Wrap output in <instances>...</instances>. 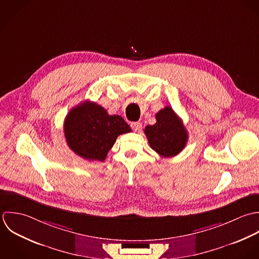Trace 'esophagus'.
Returning <instances> with one entry per match:
<instances>
[{"instance_id": "34e87169", "label": "esophagus", "mask_w": 259, "mask_h": 259, "mask_svg": "<svg viewBox=\"0 0 259 259\" xmlns=\"http://www.w3.org/2000/svg\"><path fill=\"white\" fill-rule=\"evenodd\" d=\"M131 128L135 131V132H139L142 128V124L139 122H133L131 123Z\"/></svg>"}]
</instances>
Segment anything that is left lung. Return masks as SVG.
Segmentation results:
<instances>
[{
  "mask_svg": "<svg viewBox=\"0 0 259 259\" xmlns=\"http://www.w3.org/2000/svg\"><path fill=\"white\" fill-rule=\"evenodd\" d=\"M144 133L150 147L162 157L177 155L188 140V133L182 120L169 106L156 114L155 124L147 125Z\"/></svg>",
  "mask_w": 259,
  "mask_h": 259,
  "instance_id": "8db88e82",
  "label": "left lung"
}]
</instances>
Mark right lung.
I'll return each mask as SVG.
<instances>
[{
	"label": "right lung",
	"mask_w": 259,
	"mask_h": 259,
	"mask_svg": "<svg viewBox=\"0 0 259 259\" xmlns=\"http://www.w3.org/2000/svg\"><path fill=\"white\" fill-rule=\"evenodd\" d=\"M129 132L131 128L121 116L109 115L102 106L90 101L72 108L64 122L70 149L91 161H104L117 137Z\"/></svg>",
	"instance_id": "1"
}]
</instances>
